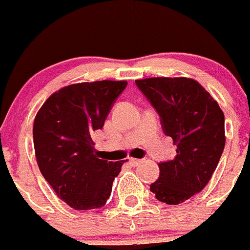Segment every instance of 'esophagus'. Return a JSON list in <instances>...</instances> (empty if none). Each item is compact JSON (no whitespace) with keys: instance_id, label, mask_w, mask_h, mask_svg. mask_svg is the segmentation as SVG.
<instances>
[{"instance_id":"34e87169","label":"esophagus","mask_w":250,"mask_h":250,"mask_svg":"<svg viewBox=\"0 0 250 250\" xmlns=\"http://www.w3.org/2000/svg\"><path fill=\"white\" fill-rule=\"evenodd\" d=\"M128 162H129L130 166H133V167H137L139 163L142 162V159H137V158H129L128 159Z\"/></svg>"}]
</instances>
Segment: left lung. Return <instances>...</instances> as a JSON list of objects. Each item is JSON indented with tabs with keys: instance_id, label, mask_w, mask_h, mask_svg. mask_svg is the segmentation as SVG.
I'll use <instances>...</instances> for the list:
<instances>
[{
	"instance_id": "obj_1",
	"label": "left lung",
	"mask_w": 250,
	"mask_h": 250,
	"mask_svg": "<svg viewBox=\"0 0 250 250\" xmlns=\"http://www.w3.org/2000/svg\"><path fill=\"white\" fill-rule=\"evenodd\" d=\"M136 84L161 117L164 134L177 146L175 158L158 164L159 178L150 190L158 201L177 206L212 178L226 145L223 111L190 78H146Z\"/></svg>"
}]
</instances>
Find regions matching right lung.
I'll return each mask as SVG.
<instances>
[{
  "instance_id": "right-lung-1",
  "label": "right lung",
  "mask_w": 250,
  "mask_h": 250,
  "mask_svg": "<svg viewBox=\"0 0 250 250\" xmlns=\"http://www.w3.org/2000/svg\"><path fill=\"white\" fill-rule=\"evenodd\" d=\"M125 81L71 84L53 93L33 123L38 167L60 199L77 210L101 208L125 161L100 159L92 134L101 129Z\"/></svg>"
}]
</instances>
